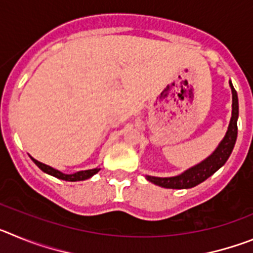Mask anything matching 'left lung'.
I'll use <instances>...</instances> for the list:
<instances>
[{
  "instance_id": "obj_1",
  "label": "left lung",
  "mask_w": 253,
  "mask_h": 253,
  "mask_svg": "<svg viewBox=\"0 0 253 253\" xmlns=\"http://www.w3.org/2000/svg\"><path fill=\"white\" fill-rule=\"evenodd\" d=\"M229 86L232 90V118L228 125L227 133L222 142L218 144L215 151L204 161L190 167L180 175L172 176V177H156V176L146 175L147 180L165 189H191L196 185L202 184L203 181L215 173L227 162L236 144L237 120H238V96L231 81H229Z\"/></svg>"
}]
</instances>
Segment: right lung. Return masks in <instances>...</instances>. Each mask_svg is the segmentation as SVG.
Instances as JSON below:
<instances>
[{"mask_svg": "<svg viewBox=\"0 0 253 253\" xmlns=\"http://www.w3.org/2000/svg\"><path fill=\"white\" fill-rule=\"evenodd\" d=\"M30 158L33 160V162H34L35 165L42 169V171L48 173V175L54 176V177L60 178V180H64V181H72V182H75V181L87 180V178L92 177L93 175H96V173L100 171L99 167H96V169H84V171H78V172H75V173H71V175H67V173H63V172H60L58 171V169H53V167L48 166V165H45V163L39 162V161H37L35 158L33 157Z\"/></svg>", "mask_w": 253, "mask_h": 253, "instance_id": "add662e5", "label": "right lung"}]
</instances>
